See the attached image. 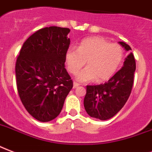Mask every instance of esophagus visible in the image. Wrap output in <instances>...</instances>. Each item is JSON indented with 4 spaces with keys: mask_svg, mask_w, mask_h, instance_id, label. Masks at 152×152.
<instances>
[{
    "mask_svg": "<svg viewBox=\"0 0 152 152\" xmlns=\"http://www.w3.org/2000/svg\"><path fill=\"white\" fill-rule=\"evenodd\" d=\"M80 86L79 83H77V82H74V88H77V87H78Z\"/></svg>",
    "mask_w": 152,
    "mask_h": 152,
    "instance_id": "34e87169",
    "label": "esophagus"
}]
</instances>
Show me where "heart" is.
Segmentation results:
<instances>
[{"label": "heart", "mask_w": 152, "mask_h": 152, "mask_svg": "<svg viewBox=\"0 0 152 152\" xmlns=\"http://www.w3.org/2000/svg\"><path fill=\"white\" fill-rule=\"evenodd\" d=\"M124 51L117 43H110L101 36L83 39L76 49L70 47L66 52L68 71L75 75L86 63L87 67L77 75L80 82L96 80L104 82L111 78L121 66Z\"/></svg>", "instance_id": "1"}]
</instances>
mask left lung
Listing matches in <instances>:
<instances>
[{"instance_id": "8db88e82", "label": "left lung", "mask_w": 152, "mask_h": 152, "mask_svg": "<svg viewBox=\"0 0 152 152\" xmlns=\"http://www.w3.org/2000/svg\"><path fill=\"white\" fill-rule=\"evenodd\" d=\"M126 50L129 45L119 42ZM136 61L132 53L125 58L124 66L104 84L86 86L84 98L86 111L91 117L105 121L114 116L129 99L133 86Z\"/></svg>"}]
</instances>
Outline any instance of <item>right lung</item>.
<instances>
[{
	"instance_id": "right-lung-1",
	"label": "right lung",
	"mask_w": 152,
	"mask_h": 152,
	"mask_svg": "<svg viewBox=\"0 0 152 152\" xmlns=\"http://www.w3.org/2000/svg\"><path fill=\"white\" fill-rule=\"evenodd\" d=\"M70 29H39L23 43L16 62L19 97L26 110L41 122L57 117L73 81L65 68Z\"/></svg>"
}]
</instances>
